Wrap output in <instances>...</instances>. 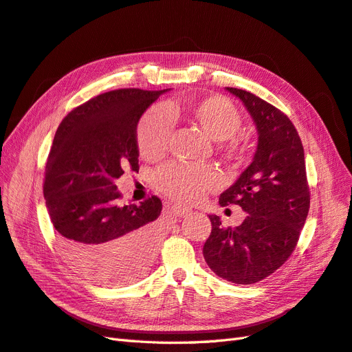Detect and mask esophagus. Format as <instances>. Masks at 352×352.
Masks as SVG:
<instances>
[{
    "label": "esophagus",
    "mask_w": 352,
    "mask_h": 352,
    "mask_svg": "<svg viewBox=\"0 0 352 352\" xmlns=\"http://www.w3.org/2000/svg\"><path fill=\"white\" fill-rule=\"evenodd\" d=\"M173 211H174V214L177 215V217H186V215H188V214L192 212L190 210L184 208V206H182V205H174L173 206Z\"/></svg>",
    "instance_id": "1"
}]
</instances>
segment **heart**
<instances>
[{
    "label": "heart",
    "mask_w": 352,
    "mask_h": 352,
    "mask_svg": "<svg viewBox=\"0 0 352 352\" xmlns=\"http://www.w3.org/2000/svg\"><path fill=\"white\" fill-rule=\"evenodd\" d=\"M170 117L183 116L206 137L215 142H224L229 156L238 155L239 147L230 138L241 129V114L226 98L210 96L184 105L170 102L165 107ZM170 138V122L162 111H151L138 124L137 141L142 157L157 160L165 156ZM159 190L179 202H196L215 186L212 170L186 165H169L159 170L155 178Z\"/></svg>",
    "instance_id": "heart-1"
}]
</instances>
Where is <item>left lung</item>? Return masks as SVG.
I'll return each mask as SVG.
<instances>
[{
    "instance_id": "left-lung-1",
    "label": "left lung",
    "mask_w": 352,
    "mask_h": 352,
    "mask_svg": "<svg viewBox=\"0 0 352 352\" xmlns=\"http://www.w3.org/2000/svg\"><path fill=\"white\" fill-rule=\"evenodd\" d=\"M226 90L253 119L257 147L251 164L219 202L239 205L247 217L236 228H223L219 215L210 214L212 229L202 253L215 275L233 284H254L292 256L308 217L305 153L284 113L247 90Z\"/></svg>"
}]
</instances>
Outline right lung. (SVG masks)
<instances>
[{"instance_id": "right-lung-1", "label": "right lung", "mask_w": 352, "mask_h": 352, "mask_svg": "<svg viewBox=\"0 0 352 352\" xmlns=\"http://www.w3.org/2000/svg\"><path fill=\"white\" fill-rule=\"evenodd\" d=\"M170 89H119L74 108L53 138L44 197L62 253L80 274L101 284L129 283L155 258L162 202L151 196L119 205L116 179L138 168L137 126Z\"/></svg>"}]
</instances>
